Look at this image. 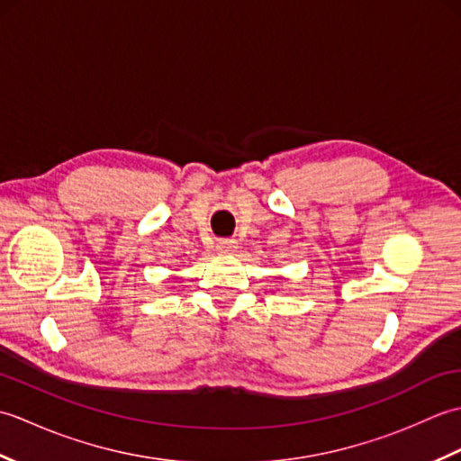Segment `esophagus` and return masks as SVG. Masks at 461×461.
Listing matches in <instances>:
<instances>
[{"instance_id": "esophagus-1", "label": "esophagus", "mask_w": 461, "mask_h": 461, "mask_svg": "<svg viewBox=\"0 0 461 461\" xmlns=\"http://www.w3.org/2000/svg\"><path fill=\"white\" fill-rule=\"evenodd\" d=\"M236 241H220L218 246H215V249H218L220 256H230V253L236 251Z\"/></svg>"}]
</instances>
